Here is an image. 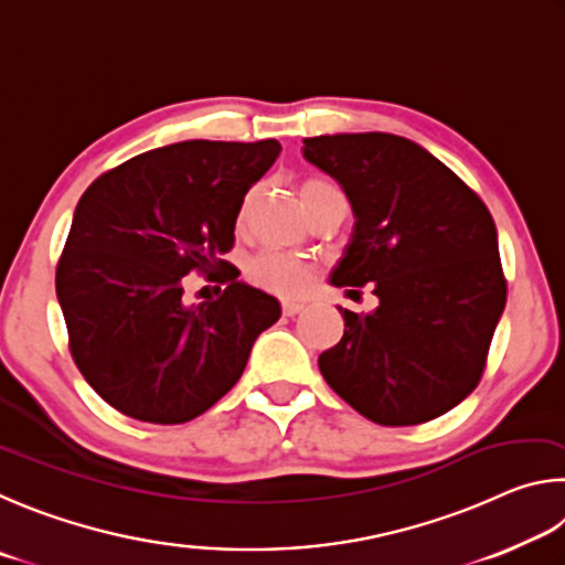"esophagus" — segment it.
I'll use <instances>...</instances> for the list:
<instances>
[{"mask_svg":"<svg viewBox=\"0 0 565 565\" xmlns=\"http://www.w3.org/2000/svg\"><path fill=\"white\" fill-rule=\"evenodd\" d=\"M302 310H305L302 302H295V300H285V302H282V312L288 315V318H292V315H298V312H302Z\"/></svg>","mask_w":565,"mask_h":565,"instance_id":"esophagus-1","label":"esophagus"}]
</instances>
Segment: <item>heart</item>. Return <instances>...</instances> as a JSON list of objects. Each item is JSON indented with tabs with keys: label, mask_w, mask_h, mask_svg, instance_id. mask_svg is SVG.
I'll use <instances>...</instances> for the list:
<instances>
[{
	"label": "heart",
	"mask_w": 565,
	"mask_h": 565,
	"mask_svg": "<svg viewBox=\"0 0 565 565\" xmlns=\"http://www.w3.org/2000/svg\"><path fill=\"white\" fill-rule=\"evenodd\" d=\"M332 183L328 181H318V178H310L300 185V198L305 207L312 203V198L322 188H328ZM247 207H250V198H245V203L241 207V215H237V225L245 223L247 217ZM247 277L267 292L275 295H285V298H292V295H300L310 282V267L308 263H302L300 257H295L290 253H280V250H263L260 255H255L250 265H247Z\"/></svg>",
	"instance_id": "1"
}]
</instances>
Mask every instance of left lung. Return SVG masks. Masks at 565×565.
<instances>
[{"mask_svg":"<svg viewBox=\"0 0 565 565\" xmlns=\"http://www.w3.org/2000/svg\"><path fill=\"white\" fill-rule=\"evenodd\" d=\"M302 156L342 185L354 213L330 282L374 285L380 298L370 315L340 308L342 340L318 360L324 382L382 427L441 417L477 390L507 305L489 207L394 134L305 138Z\"/></svg>","mask_w":565,"mask_h":565,"instance_id":"obj_1","label":"left lung"}]
</instances>
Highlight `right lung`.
Segmentation results:
<instances>
[{"mask_svg": "<svg viewBox=\"0 0 565 565\" xmlns=\"http://www.w3.org/2000/svg\"><path fill=\"white\" fill-rule=\"evenodd\" d=\"M280 151L275 138L171 143L98 175L78 201L56 298L78 372L126 417L195 419L231 392L257 334L280 320V302L223 260L245 193ZM193 269L226 290L183 303Z\"/></svg>", "mask_w": 565, "mask_h": 565, "instance_id": "right-lung-1", "label": "right lung"}]
</instances>
